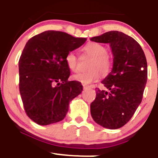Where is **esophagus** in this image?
I'll return each instance as SVG.
<instances>
[{"mask_svg":"<svg viewBox=\"0 0 158 158\" xmlns=\"http://www.w3.org/2000/svg\"><path fill=\"white\" fill-rule=\"evenodd\" d=\"M83 89H84V90L88 89L89 88V86H86V85H83Z\"/></svg>","mask_w":158,"mask_h":158,"instance_id":"34e87169","label":"esophagus"}]
</instances>
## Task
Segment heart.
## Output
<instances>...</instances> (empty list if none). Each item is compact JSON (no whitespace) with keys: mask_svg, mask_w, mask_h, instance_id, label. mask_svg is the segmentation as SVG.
Instances as JSON below:
<instances>
[{"mask_svg":"<svg viewBox=\"0 0 158 158\" xmlns=\"http://www.w3.org/2000/svg\"><path fill=\"white\" fill-rule=\"evenodd\" d=\"M86 53L93 57L91 61L89 71L80 72L72 76L74 81L86 85L96 82L100 78V73L102 75H106L112 68V59L108 55V49L106 46L97 42H90L83 48ZM66 65L70 70L74 72L78 70V59L74 52H69L66 55Z\"/></svg>","mask_w":158,"mask_h":158,"instance_id":"obj_1","label":"heart"}]
</instances>
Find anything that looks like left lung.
I'll return each mask as SVG.
<instances>
[{
  "label": "left lung",
  "instance_id": "1",
  "mask_svg": "<svg viewBox=\"0 0 158 158\" xmlns=\"http://www.w3.org/2000/svg\"><path fill=\"white\" fill-rule=\"evenodd\" d=\"M92 41L109 44L113 54L112 71L102 81L106 90H96L91 114L103 127L116 129L131 119L142 101L147 81V62L141 46L121 31H107Z\"/></svg>",
  "mask_w": 158,
  "mask_h": 158
}]
</instances>
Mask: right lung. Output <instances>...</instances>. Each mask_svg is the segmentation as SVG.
Wrapping results in <instances>:
<instances>
[{
  "label": "right lung",
  "instance_id": "add662e5",
  "mask_svg": "<svg viewBox=\"0 0 158 158\" xmlns=\"http://www.w3.org/2000/svg\"><path fill=\"white\" fill-rule=\"evenodd\" d=\"M86 40L53 30L28 40L18 62L19 90L24 110L35 123L46 126L62 120L69 102L82 92L81 83L68 81L65 58Z\"/></svg>",
  "mask_w": 158,
  "mask_h": 158
}]
</instances>
